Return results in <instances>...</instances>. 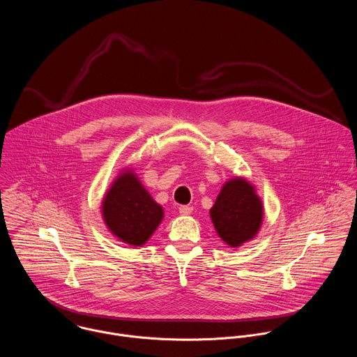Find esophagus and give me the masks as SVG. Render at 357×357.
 Masks as SVG:
<instances>
[{"label": "esophagus", "mask_w": 357, "mask_h": 357, "mask_svg": "<svg viewBox=\"0 0 357 357\" xmlns=\"http://www.w3.org/2000/svg\"><path fill=\"white\" fill-rule=\"evenodd\" d=\"M193 212V208L192 206H188V205H183V206H179V213L186 216V215H190Z\"/></svg>", "instance_id": "esophagus-1"}]
</instances>
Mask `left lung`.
Wrapping results in <instances>:
<instances>
[{"label":"left lung","mask_w":357,"mask_h":357,"mask_svg":"<svg viewBox=\"0 0 357 357\" xmlns=\"http://www.w3.org/2000/svg\"><path fill=\"white\" fill-rule=\"evenodd\" d=\"M209 216L218 236L230 248H238L259 234L264 219L263 201L243 176L225 182Z\"/></svg>","instance_id":"obj_1"}]
</instances>
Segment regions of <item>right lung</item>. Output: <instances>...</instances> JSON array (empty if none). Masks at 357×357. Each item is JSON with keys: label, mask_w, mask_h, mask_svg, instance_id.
Returning a JSON list of instances; mask_svg holds the SVG:
<instances>
[{"label": "right lung", "mask_w": 357, "mask_h": 357, "mask_svg": "<svg viewBox=\"0 0 357 357\" xmlns=\"http://www.w3.org/2000/svg\"><path fill=\"white\" fill-rule=\"evenodd\" d=\"M107 229L120 242L142 246L159 227L164 209L144 188L132 168H126L112 182L101 202Z\"/></svg>", "instance_id": "add662e5"}]
</instances>
